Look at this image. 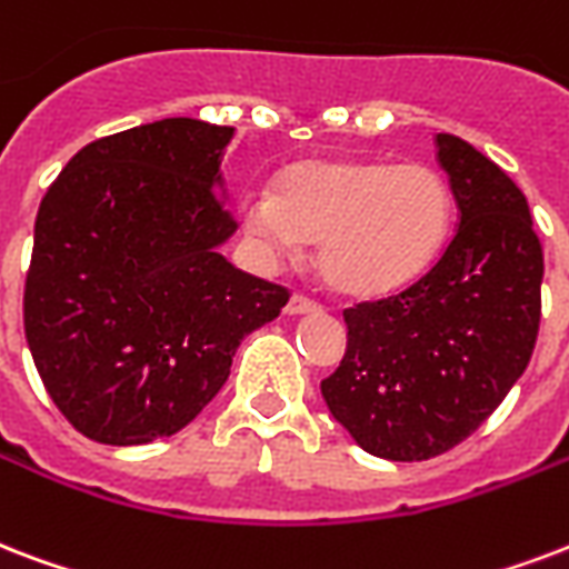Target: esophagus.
I'll return each instance as SVG.
<instances>
[{
	"label": "esophagus",
	"instance_id": "34e87169",
	"mask_svg": "<svg viewBox=\"0 0 569 569\" xmlns=\"http://www.w3.org/2000/svg\"><path fill=\"white\" fill-rule=\"evenodd\" d=\"M316 310H319V303H316L313 298H307V295H298V292H295L292 298H289V303H286V313L289 316L316 313Z\"/></svg>",
	"mask_w": 569,
	"mask_h": 569
}]
</instances>
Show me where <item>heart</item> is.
<instances>
[{"mask_svg":"<svg viewBox=\"0 0 569 569\" xmlns=\"http://www.w3.org/2000/svg\"><path fill=\"white\" fill-rule=\"evenodd\" d=\"M241 214L274 256L319 244V271L337 292L385 298L439 259L453 190L429 163L319 158L286 169L274 193H247Z\"/></svg>","mask_w":569,"mask_h":569,"instance_id":"obj_1","label":"heart"}]
</instances>
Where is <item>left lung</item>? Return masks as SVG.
Listing matches in <instances>:
<instances>
[{"instance_id":"obj_1","label":"left lung","mask_w":569,"mask_h":569,"mask_svg":"<svg viewBox=\"0 0 569 569\" xmlns=\"http://www.w3.org/2000/svg\"><path fill=\"white\" fill-rule=\"evenodd\" d=\"M459 227L409 289L349 307V342L322 397L367 453L393 462L457 448L526 372L540 328L543 247L526 193L453 133H436Z\"/></svg>"}]
</instances>
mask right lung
Here are the masks:
<instances>
[{"label":"right lung","mask_w":569,"mask_h":569,"mask_svg":"<svg viewBox=\"0 0 569 569\" xmlns=\"http://www.w3.org/2000/svg\"><path fill=\"white\" fill-rule=\"evenodd\" d=\"M236 128L163 119L89 142L43 193L26 274L29 352L86 439L149 445L223 388L247 333L289 289L238 271L220 193Z\"/></svg>","instance_id":"obj_1"}]
</instances>
